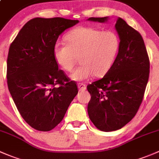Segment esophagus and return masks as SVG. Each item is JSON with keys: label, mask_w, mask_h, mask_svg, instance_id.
I'll use <instances>...</instances> for the list:
<instances>
[{"label": "esophagus", "mask_w": 159, "mask_h": 159, "mask_svg": "<svg viewBox=\"0 0 159 159\" xmlns=\"http://www.w3.org/2000/svg\"><path fill=\"white\" fill-rule=\"evenodd\" d=\"M78 88H79L80 91H84L86 90V86L84 84V83H78Z\"/></svg>", "instance_id": "1"}]
</instances>
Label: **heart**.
Listing matches in <instances>:
<instances>
[{"label": "heart", "mask_w": 159, "mask_h": 159, "mask_svg": "<svg viewBox=\"0 0 159 159\" xmlns=\"http://www.w3.org/2000/svg\"><path fill=\"white\" fill-rule=\"evenodd\" d=\"M66 44L57 43L53 56L57 64L71 72L79 57L82 65L70 75L75 81H83L93 75L101 77L112 67L120 46V40L112 30L102 31L89 27H79L66 36Z\"/></svg>", "instance_id": "1"}]
</instances>
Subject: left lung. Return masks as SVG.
<instances>
[{
	"label": "left lung",
	"mask_w": 159,
	"mask_h": 159,
	"mask_svg": "<svg viewBox=\"0 0 159 159\" xmlns=\"http://www.w3.org/2000/svg\"><path fill=\"white\" fill-rule=\"evenodd\" d=\"M109 17H89L105 23ZM120 40L112 67L101 80L87 86L91 95L88 114L103 132L116 131L130 122L138 112L149 76V59L141 34L119 17L115 25Z\"/></svg>",
	"instance_id": "1"
}]
</instances>
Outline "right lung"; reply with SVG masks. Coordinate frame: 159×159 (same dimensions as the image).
Returning <instances> with one entry per match:
<instances>
[{"label":"right lung","mask_w":159,"mask_h":159,"mask_svg":"<svg viewBox=\"0 0 159 159\" xmlns=\"http://www.w3.org/2000/svg\"><path fill=\"white\" fill-rule=\"evenodd\" d=\"M78 23L63 17L31 19L10 46L8 89L23 119L36 130L54 129L78 93L53 56L59 36Z\"/></svg>","instance_id":"obj_1"}]
</instances>
